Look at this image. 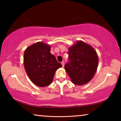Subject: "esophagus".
I'll return each mask as SVG.
<instances>
[{
	"label": "esophagus",
	"instance_id": "esophagus-1",
	"mask_svg": "<svg viewBox=\"0 0 121 121\" xmlns=\"http://www.w3.org/2000/svg\"><path fill=\"white\" fill-rule=\"evenodd\" d=\"M61 64H62V65L63 67H64V65H65V62H63V61H62V62H61Z\"/></svg>",
	"mask_w": 121,
	"mask_h": 121
}]
</instances>
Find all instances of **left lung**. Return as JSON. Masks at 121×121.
I'll return each mask as SVG.
<instances>
[{
    "label": "left lung",
    "instance_id": "left-lung-1",
    "mask_svg": "<svg viewBox=\"0 0 121 121\" xmlns=\"http://www.w3.org/2000/svg\"><path fill=\"white\" fill-rule=\"evenodd\" d=\"M69 62L65 69L72 83L78 85L86 84L92 79L97 70L98 56L91 45L78 40L69 48Z\"/></svg>",
    "mask_w": 121,
    "mask_h": 121
}]
</instances>
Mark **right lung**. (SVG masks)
Instances as JSON below:
<instances>
[{
	"label": "right lung",
	"mask_w": 121,
	"mask_h": 121,
	"mask_svg": "<svg viewBox=\"0 0 121 121\" xmlns=\"http://www.w3.org/2000/svg\"><path fill=\"white\" fill-rule=\"evenodd\" d=\"M51 47L38 42L26 49L23 63L29 78L34 84L45 87L52 83L56 70L62 67L50 52Z\"/></svg>",
	"instance_id": "right-lung-1"
}]
</instances>
